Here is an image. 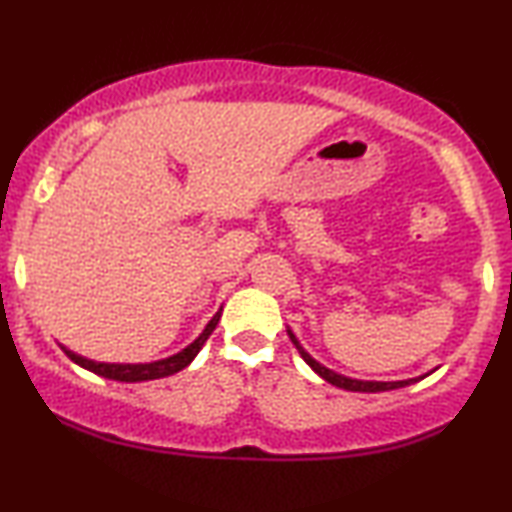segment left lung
Returning <instances> with one entry per match:
<instances>
[{
	"mask_svg": "<svg viewBox=\"0 0 512 512\" xmlns=\"http://www.w3.org/2000/svg\"><path fill=\"white\" fill-rule=\"evenodd\" d=\"M286 333H289L291 342H293V345H296L298 354L303 356V361L307 363V366H310V368L314 370V373H317V375L321 377V380H326L328 384H333V387H340V389H347V391H361V394H377V391H391V389L408 387V384H415V382L424 380V377L429 375V373H426V375H422V377H412V380H398V382H370V380H354V377L340 375V373H335V370H331V368L321 366V363H319L317 359H312V356L305 352L303 345H300L298 338H296V335H293L291 328H286Z\"/></svg>",
	"mask_w": 512,
	"mask_h": 512,
	"instance_id": "obj_1",
	"label": "left lung"
}]
</instances>
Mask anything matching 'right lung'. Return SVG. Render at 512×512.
I'll return each instance as SVG.
<instances>
[{"instance_id":"obj_1","label":"right lung","mask_w":512,"mask_h":512,"mask_svg":"<svg viewBox=\"0 0 512 512\" xmlns=\"http://www.w3.org/2000/svg\"><path fill=\"white\" fill-rule=\"evenodd\" d=\"M221 319V310L214 314L212 319H209V324L205 326V331H202L198 338H195L191 345L181 349V352L167 356V359H160V361H151V363H104V361H93V359H86V356L72 352V349H67L65 345H60L62 352H65L69 359H72L76 366L90 370V373L100 375V377H107V380H116V382H146V380H160V377H167V375H174L179 373V370H184L188 363H191L198 352L205 345L209 335L219 324Z\"/></svg>"}]
</instances>
